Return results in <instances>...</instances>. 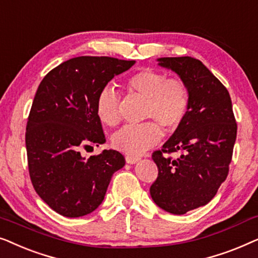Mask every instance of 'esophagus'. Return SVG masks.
<instances>
[{
    "mask_svg": "<svg viewBox=\"0 0 258 258\" xmlns=\"http://www.w3.org/2000/svg\"><path fill=\"white\" fill-rule=\"evenodd\" d=\"M125 161H126V163H129V164H135V163H137V162L140 161V157L132 156V155H126Z\"/></svg>",
    "mask_w": 258,
    "mask_h": 258,
    "instance_id": "esophagus-1",
    "label": "esophagus"
}]
</instances>
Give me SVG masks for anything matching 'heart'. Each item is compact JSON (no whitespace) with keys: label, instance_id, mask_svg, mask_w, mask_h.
Instances as JSON below:
<instances>
[{"label":"heart","instance_id":"b5f03b06","mask_svg":"<svg viewBox=\"0 0 258 258\" xmlns=\"http://www.w3.org/2000/svg\"><path fill=\"white\" fill-rule=\"evenodd\" d=\"M126 86L132 93L146 98L144 118L155 122L123 126L112 136V144L125 154L141 155L160 142L162 133L159 124L167 132L182 124L189 109V93L181 80L167 79L163 73L150 68L133 74ZM96 112L101 122L109 126L117 125L121 121L119 96L112 88L105 87L98 93Z\"/></svg>","mask_w":258,"mask_h":258}]
</instances>
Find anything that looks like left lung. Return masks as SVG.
Listing matches in <instances>:
<instances>
[{"mask_svg": "<svg viewBox=\"0 0 258 258\" xmlns=\"http://www.w3.org/2000/svg\"><path fill=\"white\" fill-rule=\"evenodd\" d=\"M157 62L185 84L189 109L162 150L153 154L158 176L150 195L161 209L183 215L209 203L225 181L237 124L227 88L200 59L183 56ZM176 151L181 153L178 159L161 155Z\"/></svg>", "mask_w": 258, "mask_h": 258, "instance_id": "8db88e82", "label": "left lung"}]
</instances>
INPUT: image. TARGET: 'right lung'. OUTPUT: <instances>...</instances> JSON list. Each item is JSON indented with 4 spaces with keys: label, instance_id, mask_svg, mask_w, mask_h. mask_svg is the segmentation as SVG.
<instances>
[{
    "label": "right lung",
    "instance_id": "right-lung-1",
    "mask_svg": "<svg viewBox=\"0 0 258 258\" xmlns=\"http://www.w3.org/2000/svg\"><path fill=\"white\" fill-rule=\"evenodd\" d=\"M134 63L80 56L50 70L37 88L26 132L29 175L38 196L62 216L81 217L96 210L114 172L124 167V157L116 150L88 160L81 150L105 143L97 95Z\"/></svg>",
    "mask_w": 258,
    "mask_h": 258
}]
</instances>
